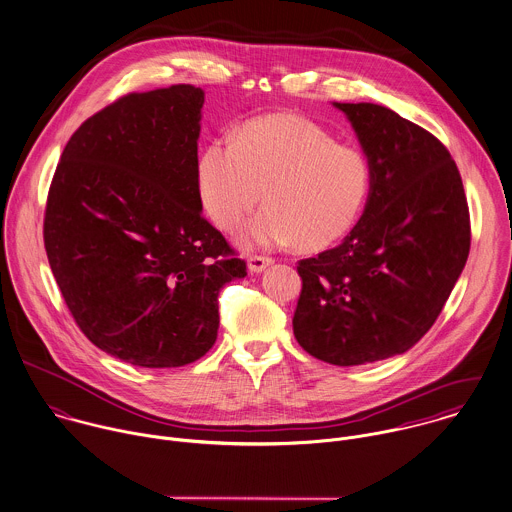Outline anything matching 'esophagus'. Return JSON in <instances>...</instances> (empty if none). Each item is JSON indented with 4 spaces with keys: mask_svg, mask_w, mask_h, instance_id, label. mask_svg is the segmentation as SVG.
<instances>
[{
    "mask_svg": "<svg viewBox=\"0 0 512 512\" xmlns=\"http://www.w3.org/2000/svg\"><path fill=\"white\" fill-rule=\"evenodd\" d=\"M269 265H273V259L271 257H249V261H247V269L251 271V273H263Z\"/></svg>",
    "mask_w": 512,
    "mask_h": 512,
    "instance_id": "esophagus-1",
    "label": "esophagus"
}]
</instances>
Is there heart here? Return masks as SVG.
Instances as JSON below:
<instances>
[{"label":"heart","instance_id":"1","mask_svg":"<svg viewBox=\"0 0 512 512\" xmlns=\"http://www.w3.org/2000/svg\"><path fill=\"white\" fill-rule=\"evenodd\" d=\"M370 186L364 150L293 112L245 122L233 140H211L198 162L200 200L219 229L235 231L265 198L239 233L243 249H326L352 229Z\"/></svg>","mask_w":512,"mask_h":512}]
</instances>
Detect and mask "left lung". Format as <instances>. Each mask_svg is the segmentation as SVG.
<instances>
[{"mask_svg":"<svg viewBox=\"0 0 512 512\" xmlns=\"http://www.w3.org/2000/svg\"><path fill=\"white\" fill-rule=\"evenodd\" d=\"M372 166L366 207L344 241L297 267L293 330L310 356L360 366L408 352L447 303L471 245L469 207L447 148L398 112L332 103Z\"/></svg>","mask_w":512,"mask_h":512,"instance_id":"1","label":"left lung"}]
</instances>
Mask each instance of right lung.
Returning a JSON list of instances; mask_svg holds the SVG:
<instances>
[{
  "label": "right lung",
  "mask_w": 512,
  "mask_h": 512,
  "mask_svg": "<svg viewBox=\"0 0 512 512\" xmlns=\"http://www.w3.org/2000/svg\"><path fill=\"white\" fill-rule=\"evenodd\" d=\"M205 93H132L67 142L45 209V249L75 322L106 354L142 368L202 358L223 285L247 275L202 215Z\"/></svg>",
  "instance_id": "obj_1"
}]
</instances>
